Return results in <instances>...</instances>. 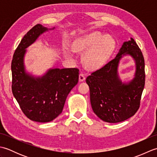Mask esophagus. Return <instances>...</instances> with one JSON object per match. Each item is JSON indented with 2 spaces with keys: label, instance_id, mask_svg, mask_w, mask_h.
<instances>
[{
  "label": "esophagus",
  "instance_id": "34e87169",
  "mask_svg": "<svg viewBox=\"0 0 157 157\" xmlns=\"http://www.w3.org/2000/svg\"><path fill=\"white\" fill-rule=\"evenodd\" d=\"M85 79H86L85 75L83 73H80V74H79V82H83V81L85 80Z\"/></svg>",
  "mask_w": 157,
  "mask_h": 157
}]
</instances>
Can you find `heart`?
I'll use <instances>...</instances> for the list:
<instances>
[{
	"label": "heart",
	"mask_w": 157,
	"mask_h": 157,
	"mask_svg": "<svg viewBox=\"0 0 157 157\" xmlns=\"http://www.w3.org/2000/svg\"><path fill=\"white\" fill-rule=\"evenodd\" d=\"M115 42L111 36H102L101 33L94 32L82 36L73 42V52L82 53V60L86 67L96 69L101 67L113 51ZM66 56L69 57L70 55Z\"/></svg>",
	"instance_id": "heart-1"
}]
</instances>
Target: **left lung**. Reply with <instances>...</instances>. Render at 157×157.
<instances>
[{
  "label": "left lung",
  "mask_w": 157,
  "mask_h": 157,
  "mask_svg": "<svg viewBox=\"0 0 157 157\" xmlns=\"http://www.w3.org/2000/svg\"><path fill=\"white\" fill-rule=\"evenodd\" d=\"M122 54L132 56L136 65L135 78L128 85L122 83L117 74ZM86 81L93 111L102 121L119 123L134 115L140 108L145 84L144 59L134 40L123 43L116 57L93 71Z\"/></svg>",
  "instance_id": "obj_1"
}]
</instances>
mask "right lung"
Instances as JSON below:
<instances>
[{
  "label": "right lung",
  "instance_id": "obj_1",
  "mask_svg": "<svg viewBox=\"0 0 157 157\" xmlns=\"http://www.w3.org/2000/svg\"><path fill=\"white\" fill-rule=\"evenodd\" d=\"M47 30L40 24L29 29L16 48L11 62L13 94L24 115L40 123L51 121L61 114L69 93L79 80L78 68L50 69L38 78L25 73V48Z\"/></svg>",
  "mask_w": 157,
  "mask_h": 157
}]
</instances>
